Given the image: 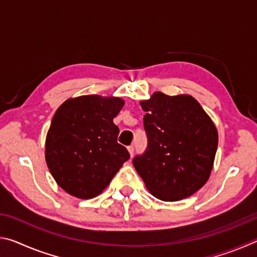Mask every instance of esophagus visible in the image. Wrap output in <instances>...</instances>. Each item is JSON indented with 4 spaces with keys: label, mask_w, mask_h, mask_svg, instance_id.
Masks as SVG:
<instances>
[{
    "label": "esophagus",
    "mask_w": 257,
    "mask_h": 257,
    "mask_svg": "<svg viewBox=\"0 0 257 257\" xmlns=\"http://www.w3.org/2000/svg\"><path fill=\"white\" fill-rule=\"evenodd\" d=\"M134 151H135L134 146H128V152H129L130 156H133V155H134Z\"/></svg>",
    "instance_id": "34e87169"
}]
</instances>
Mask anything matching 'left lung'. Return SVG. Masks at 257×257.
<instances>
[{
  "label": "left lung",
  "instance_id": "8db88e82",
  "mask_svg": "<svg viewBox=\"0 0 257 257\" xmlns=\"http://www.w3.org/2000/svg\"><path fill=\"white\" fill-rule=\"evenodd\" d=\"M141 106L146 112L147 150L133 164L154 197L176 202L191 196L211 176L217 149L214 122L188 94L155 92Z\"/></svg>",
  "mask_w": 257,
  "mask_h": 257
}]
</instances>
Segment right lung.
I'll list each match as a JSON object with an SVG mask.
<instances>
[{
    "mask_svg": "<svg viewBox=\"0 0 257 257\" xmlns=\"http://www.w3.org/2000/svg\"><path fill=\"white\" fill-rule=\"evenodd\" d=\"M124 105L115 96L82 95L56 110L45 141L47 168L61 188L81 199L96 197L130 155L113 123Z\"/></svg>",
    "mask_w": 257,
    "mask_h": 257,
    "instance_id": "1",
    "label": "right lung"
}]
</instances>
